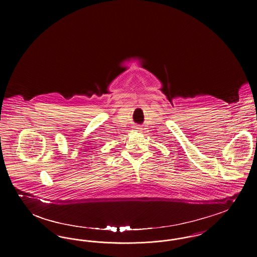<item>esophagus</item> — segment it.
<instances>
[{
    "instance_id": "1",
    "label": "esophagus",
    "mask_w": 257,
    "mask_h": 257,
    "mask_svg": "<svg viewBox=\"0 0 257 257\" xmlns=\"http://www.w3.org/2000/svg\"><path fill=\"white\" fill-rule=\"evenodd\" d=\"M135 129H136V131H140L141 130V127L139 126V125H136V127H135Z\"/></svg>"
}]
</instances>
